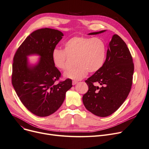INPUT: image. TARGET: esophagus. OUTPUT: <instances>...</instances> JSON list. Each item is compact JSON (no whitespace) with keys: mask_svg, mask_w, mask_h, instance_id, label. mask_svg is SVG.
<instances>
[{"mask_svg":"<svg viewBox=\"0 0 149 149\" xmlns=\"http://www.w3.org/2000/svg\"><path fill=\"white\" fill-rule=\"evenodd\" d=\"M78 83V81H75V80H74V81H72V84L73 85H75V84H77Z\"/></svg>","mask_w":149,"mask_h":149,"instance_id":"1","label":"esophagus"}]
</instances>
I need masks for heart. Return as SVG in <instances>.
I'll use <instances>...</instances> for the list:
<instances>
[{
    "mask_svg": "<svg viewBox=\"0 0 149 149\" xmlns=\"http://www.w3.org/2000/svg\"><path fill=\"white\" fill-rule=\"evenodd\" d=\"M104 41L100 38L75 36L63 44V50L55 48L51 54L54 66L59 69L66 68L68 57L74 58L75 68L64 73V77L75 81L80 80L89 72H95L102 68L106 57Z\"/></svg>",
    "mask_w": 149,
    "mask_h": 149,
    "instance_id": "heart-1",
    "label": "heart"
}]
</instances>
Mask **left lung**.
Here are the masks:
<instances>
[{
	"mask_svg": "<svg viewBox=\"0 0 149 149\" xmlns=\"http://www.w3.org/2000/svg\"><path fill=\"white\" fill-rule=\"evenodd\" d=\"M105 31L88 35H96ZM134 71V65L127 45L120 36L114 34L108 45L103 66L85 81L88 91L82 100L87 110L100 117L114 113L129 95ZM93 82L99 83L101 87L93 85Z\"/></svg>",
	"mask_w": 149,
	"mask_h": 149,
	"instance_id": "8db88e82",
	"label": "left lung"
}]
</instances>
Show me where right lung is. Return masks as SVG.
I'll list each match as a JSON object with an SVG mask.
<instances>
[{"mask_svg": "<svg viewBox=\"0 0 149 149\" xmlns=\"http://www.w3.org/2000/svg\"><path fill=\"white\" fill-rule=\"evenodd\" d=\"M63 36L57 29H37L26 37L14 55L13 86L23 104L38 116L56 112L63 103L66 92L72 86L69 79L55 83L61 73L54 66L51 54ZM33 54L40 57L34 64L27 59Z\"/></svg>", "mask_w": 149, "mask_h": 149, "instance_id": "add662e5", "label": "right lung"}]
</instances>
